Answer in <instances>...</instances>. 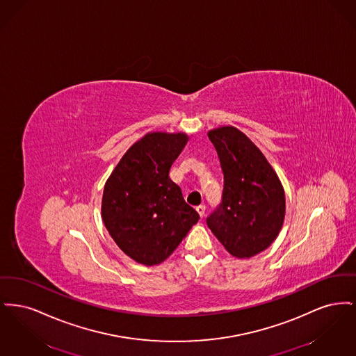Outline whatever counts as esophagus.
Segmentation results:
<instances>
[{"label": "esophagus", "mask_w": 356, "mask_h": 356, "mask_svg": "<svg viewBox=\"0 0 356 356\" xmlns=\"http://www.w3.org/2000/svg\"><path fill=\"white\" fill-rule=\"evenodd\" d=\"M196 211H197V213L203 218L204 215H205V205H204V204L197 205V207H196Z\"/></svg>", "instance_id": "1"}]
</instances>
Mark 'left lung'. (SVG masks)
<instances>
[{
	"label": "left lung",
	"mask_w": 356,
	"mask_h": 356,
	"mask_svg": "<svg viewBox=\"0 0 356 356\" xmlns=\"http://www.w3.org/2000/svg\"><path fill=\"white\" fill-rule=\"evenodd\" d=\"M224 175L219 207L207 224L224 248L248 259L267 250L286 215L283 186L266 156L235 127L208 132Z\"/></svg>",
	"instance_id": "left-lung-1"
}]
</instances>
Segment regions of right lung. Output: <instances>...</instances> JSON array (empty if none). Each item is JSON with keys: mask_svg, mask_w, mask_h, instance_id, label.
<instances>
[{"mask_svg": "<svg viewBox=\"0 0 356 356\" xmlns=\"http://www.w3.org/2000/svg\"><path fill=\"white\" fill-rule=\"evenodd\" d=\"M186 141V134H147L104 186L102 221L120 250L140 264L164 261L200 219L170 177Z\"/></svg>", "mask_w": 356, "mask_h": 356, "instance_id": "right-lung-1", "label": "right lung"}]
</instances>
